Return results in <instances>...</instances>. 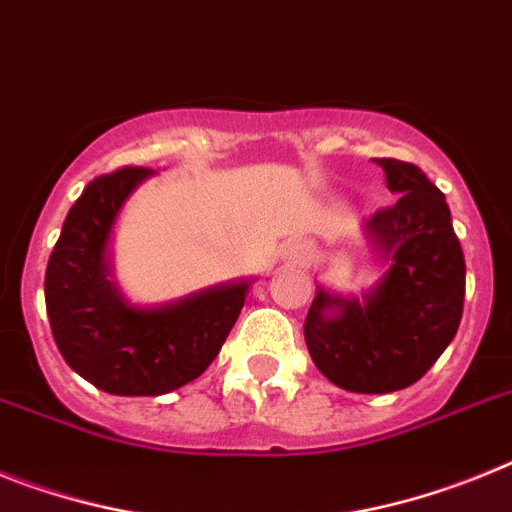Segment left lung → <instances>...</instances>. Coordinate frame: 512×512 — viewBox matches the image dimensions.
I'll return each instance as SVG.
<instances>
[{"mask_svg":"<svg viewBox=\"0 0 512 512\" xmlns=\"http://www.w3.org/2000/svg\"><path fill=\"white\" fill-rule=\"evenodd\" d=\"M373 162L397 195L366 221L389 268L363 301L317 288L304 337L311 361L332 384L389 394L422 379L459 330L466 262L446 195L425 172L399 159Z\"/></svg>","mask_w":512,"mask_h":512,"instance_id":"obj_1","label":"left lung"}]
</instances>
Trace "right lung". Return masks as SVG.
<instances>
[{
  "label": "right lung",
  "mask_w": 512,
  "mask_h": 512,
  "mask_svg": "<svg viewBox=\"0 0 512 512\" xmlns=\"http://www.w3.org/2000/svg\"><path fill=\"white\" fill-rule=\"evenodd\" d=\"M154 170L100 175L71 206L46 268V311L64 361L118 397H159L198 379L219 355L252 283L234 281L164 306H131L108 244L128 195Z\"/></svg>",
  "instance_id": "right-lung-1"
}]
</instances>
